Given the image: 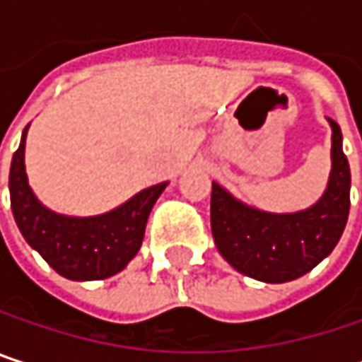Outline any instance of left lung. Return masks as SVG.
I'll return each mask as SVG.
<instances>
[{
	"mask_svg": "<svg viewBox=\"0 0 362 362\" xmlns=\"http://www.w3.org/2000/svg\"><path fill=\"white\" fill-rule=\"evenodd\" d=\"M331 125V174L323 197L308 209L270 214L237 201L211 184V235L222 257L262 283H287L310 272L337 245L350 211V165L341 129Z\"/></svg>",
	"mask_w": 362,
	"mask_h": 362,
	"instance_id": "left-lung-1",
	"label": "left lung"
}]
</instances>
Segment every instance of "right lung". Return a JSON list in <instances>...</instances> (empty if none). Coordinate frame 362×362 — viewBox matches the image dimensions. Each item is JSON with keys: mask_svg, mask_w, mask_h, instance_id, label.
I'll return each mask as SVG.
<instances>
[{"mask_svg": "<svg viewBox=\"0 0 362 362\" xmlns=\"http://www.w3.org/2000/svg\"><path fill=\"white\" fill-rule=\"evenodd\" d=\"M27 129L29 125L10 168L12 211L25 241L64 279L100 281L117 274L140 250L148 214L168 182L140 190L117 209L100 216L75 218L56 214L39 203L27 180Z\"/></svg>", "mask_w": 362, "mask_h": 362, "instance_id": "obj_1", "label": "right lung"}]
</instances>
